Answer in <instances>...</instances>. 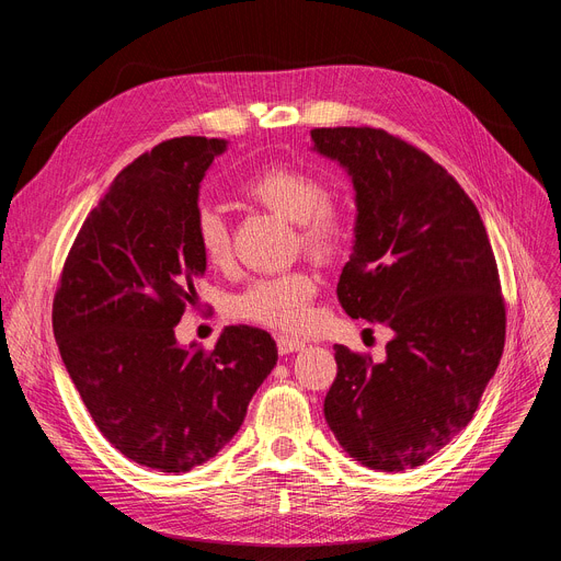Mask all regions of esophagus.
Segmentation results:
<instances>
[{"label": "esophagus", "mask_w": 561, "mask_h": 561, "mask_svg": "<svg viewBox=\"0 0 561 561\" xmlns=\"http://www.w3.org/2000/svg\"><path fill=\"white\" fill-rule=\"evenodd\" d=\"M305 347V341L296 339V336H277V350L279 355H290V352H298Z\"/></svg>", "instance_id": "34e87169"}]
</instances>
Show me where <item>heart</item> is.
I'll return each mask as SVG.
<instances>
[{"mask_svg": "<svg viewBox=\"0 0 561 561\" xmlns=\"http://www.w3.org/2000/svg\"><path fill=\"white\" fill-rule=\"evenodd\" d=\"M243 195L263 204L277 216L298 222V239L316 256L336 254L350 236L345 206L325 195L320 176L296 165H268L250 174L241 186ZM195 241L211 265L229 259V229L222 214L211 204H202L195 214ZM318 279L307 271H290L254 279L231 302L233 316L273 330L298 332L311 316Z\"/></svg>", "mask_w": 561, "mask_h": 561, "instance_id": "obj_1", "label": "heart"}]
</instances>
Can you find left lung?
Masks as SVG:
<instances>
[{
	"mask_svg": "<svg viewBox=\"0 0 561 561\" xmlns=\"http://www.w3.org/2000/svg\"><path fill=\"white\" fill-rule=\"evenodd\" d=\"M311 142L355 186L339 302L393 332L379 364L334 345L325 421L350 457L400 473L470 423L503 357L495 256L473 199L419 147L373 127L313 129Z\"/></svg>",
	"mask_w": 561,
	"mask_h": 561,
	"instance_id": "8db88e82",
	"label": "left lung"
}]
</instances>
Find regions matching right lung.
I'll return each instance as SVG.
<instances>
[{"instance_id":"obj_1","label":"right lung","mask_w":561,"mask_h":561,"mask_svg":"<svg viewBox=\"0 0 561 561\" xmlns=\"http://www.w3.org/2000/svg\"><path fill=\"white\" fill-rule=\"evenodd\" d=\"M225 150L222 138L182 136L129 163L83 220L54 296V336L98 430L161 473L216 457L277 364L259 328H225L211 352L174 339L206 271L199 182Z\"/></svg>"}]
</instances>
